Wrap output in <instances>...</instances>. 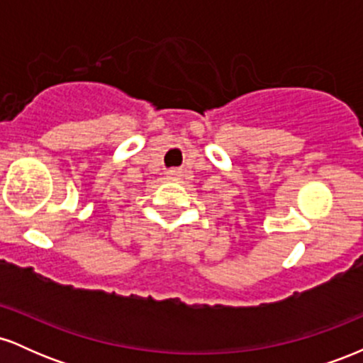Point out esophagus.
I'll return each instance as SVG.
<instances>
[{"mask_svg": "<svg viewBox=\"0 0 363 363\" xmlns=\"http://www.w3.org/2000/svg\"><path fill=\"white\" fill-rule=\"evenodd\" d=\"M167 177L170 179V181H177V179L181 177V172H179V170H169Z\"/></svg>", "mask_w": 363, "mask_h": 363, "instance_id": "34e87169", "label": "esophagus"}]
</instances>
